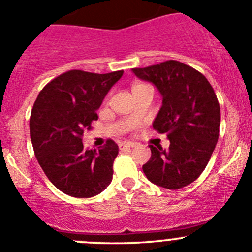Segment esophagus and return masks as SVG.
I'll use <instances>...</instances> for the list:
<instances>
[{
	"mask_svg": "<svg viewBox=\"0 0 252 252\" xmlns=\"http://www.w3.org/2000/svg\"><path fill=\"white\" fill-rule=\"evenodd\" d=\"M135 146H136V143L130 142V141H122V142H120L119 147H120V150H124V148L135 147Z\"/></svg>",
	"mask_w": 252,
	"mask_h": 252,
	"instance_id": "obj_1",
	"label": "esophagus"
}]
</instances>
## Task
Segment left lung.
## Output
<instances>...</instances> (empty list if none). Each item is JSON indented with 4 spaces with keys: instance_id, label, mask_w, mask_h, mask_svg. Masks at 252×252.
Segmentation results:
<instances>
[{
    "instance_id": "left-lung-1",
    "label": "left lung",
    "mask_w": 252,
    "mask_h": 252,
    "mask_svg": "<svg viewBox=\"0 0 252 252\" xmlns=\"http://www.w3.org/2000/svg\"><path fill=\"white\" fill-rule=\"evenodd\" d=\"M132 71L162 95L153 128L171 141L168 150L150 145L152 155L143 173L156 186L183 188L202 174L219 138L220 106L214 89L202 73L177 61Z\"/></svg>"
}]
</instances>
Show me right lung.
<instances>
[{
    "label": "right lung",
    "mask_w": 252,
    "mask_h": 252,
    "mask_svg": "<svg viewBox=\"0 0 252 252\" xmlns=\"http://www.w3.org/2000/svg\"><path fill=\"white\" fill-rule=\"evenodd\" d=\"M122 74L69 70L48 83L33 105L30 132L34 155L48 179L68 195L92 198L111 183L119 146L107 140L99 151L84 150L81 137Z\"/></svg>",
    "instance_id": "obj_1"
}]
</instances>
